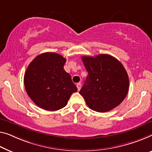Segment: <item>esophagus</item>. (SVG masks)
Returning <instances> with one entry per match:
<instances>
[{
    "instance_id": "1",
    "label": "esophagus",
    "mask_w": 152,
    "mask_h": 152,
    "mask_svg": "<svg viewBox=\"0 0 152 152\" xmlns=\"http://www.w3.org/2000/svg\"><path fill=\"white\" fill-rule=\"evenodd\" d=\"M76 87H77V89H78V91H80V88H81V83H77L76 84Z\"/></svg>"
}]
</instances>
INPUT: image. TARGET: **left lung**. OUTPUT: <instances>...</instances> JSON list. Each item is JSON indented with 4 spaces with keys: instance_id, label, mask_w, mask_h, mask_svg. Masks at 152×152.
Listing matches in <instances>:
<instances>
[{
    "instance_id": "obj_1",
    "label": "left lung",
    "mask_w": 152,
    "mask_h": 152,
    "mask_svg": "<svg viewBox=\"0 0 152 152\" xmlns=\"http://www.w3.org/2000/svg\"><path fill=\"white\" fill-rule=\"evenodd\" d=\"M88 75L79 94L87 105L96 112L104 113L119 105L127 96L129 78L125 68L109 54L82 56Z\"/></svg>"
}]
</instances>
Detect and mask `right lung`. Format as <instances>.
<instances>
[{"mask_svg":"<svg viewBox=\"0 0 152 152\" xmlns=\"http://www.w3.org/2000/svg\"><path fill=\"white\" fill-rule=\"evenodd\" d=\"M66 58L57 53H45L29 64L24 77L26 91L36 105L43 109L59 110L67 105L77 87L65 71Z\"/></svg>","mask_w":152,"mask_h":152,"instance_id":"add662e5","label":"right lung"}]
</instances>
